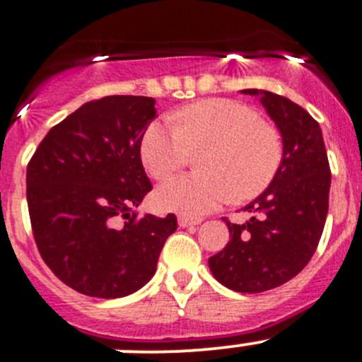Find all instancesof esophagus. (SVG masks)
Instances as JSON below:
<instances>
[{
    "label": "esophagus",
    "instance_id": "1",
    "mask_svg": "<svg viewBox=\"0 0 362 362\" xmlns=\"http://www.w3.org/2000/svg\"><path fill=\"white\" fill-rule=\"evenodd\" d=\"M177 222L181 228H192V226H197L201 221H199V218H188V217H185V215H179Z\"/></svg>",
    "mask_w": 362,
    "mask_h": 362
}]
</instances>
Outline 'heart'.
Returning <instances> with one entry per match:
<instances>
[{
    "label": "heart",
    "mask_w": 362,
    "mask_h": 362,
    "mask_svg": "<svg viewBox=\"0 0 362 362\" xmlns=\"http://www.w3.org/2000/svg\"><path fill=\"white\" fill-rule=\"evenodd\" d=\"M197 156L201 174L179 175L156 190V204L185 217H201L231 199L242 203L260 195L284 163V140L255 109L226 98L187 105L172 125L145 127L140 156L154 179H167Z\"/></svg>",
    "instance_id": "1"
}]
</instances>
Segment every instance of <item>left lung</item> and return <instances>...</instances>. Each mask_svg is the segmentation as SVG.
Wrapping results in <instances>:
<instances>
[{
	"mask_svg": "<svg viewBox=\"0 0 362 362\" xmlns=\"http://www.w3.org/2000/svg\"><path fill=\"white\" fill-rule=\"evenodd\" d=\"M260 97L284 140V163L273 183L244 210L246 224H231L230 242L208 258L217 281L237 293L280 287L309 264L328 214L330 167L320 124L289 98L244 89Z\"/></svg>",
	"mask_w": 362,
	"mask_h": 362,
	"instance_id": "left-lung-1",
	"label": "left lung"
}]
</instances>
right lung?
<instances>
[{"label":"right lung","mask_w":362,"mask_h":362,"mask_svg":"<svg viewBox=\"0 0 362 362\" xmlns=\"http://www.w3.org/2000/svg\"><path fill=\"white\" fill-rule=\"evenodd\" d=\"M151 97L91 100L49 129L26 168L35 244L52 273L86 296L122 298L156 273L177 218L138 215L152 190L140 141L156 118ZM120 218H125L122 225Z\"/></svg>","instance_id":"1"}]
</instances>
